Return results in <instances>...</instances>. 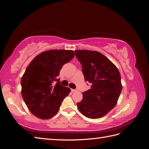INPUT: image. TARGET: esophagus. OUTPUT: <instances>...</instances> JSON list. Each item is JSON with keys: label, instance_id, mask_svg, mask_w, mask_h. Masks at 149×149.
<instances>
[{"label": "esophagus", "instance_id": "1", "mask_svg": "<svg viewBox=\"0 0 149 149\" xmlns=\"http://www.w3.org/2000/svg\"><path fill=\"white\" fill-rule=\"evenodd\" d=\"M77 91V90H76V89H71V91H72V92H75V91Z\"/></svg>", "mask_w": 149, "mask_h": 149}]
</instances>
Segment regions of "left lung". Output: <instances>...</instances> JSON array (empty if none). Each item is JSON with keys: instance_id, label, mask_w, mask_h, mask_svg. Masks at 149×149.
<instances>
[{"instance_id": "8db88e82", "label": "left lung", "mask_w": 149, "mask_h": 149, "mask_svg": "<svg viewBox=\"0 0 149 149\" xmlns=\"http://www.w3.org/2000/svg\"><path fill=\"white\" fill-rule=\"evenodd\" d=\"M81 64L86 81L91 89L83 93L77 103L79 111L90 119L105 116L116 105L122 90L120 74L117 67L102 53L87 49L75 50Z\"/></svg>"}]
</instances>
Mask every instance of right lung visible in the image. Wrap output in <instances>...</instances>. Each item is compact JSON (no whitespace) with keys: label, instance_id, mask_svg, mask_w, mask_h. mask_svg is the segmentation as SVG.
I'll return each instance as SVG.
<instances>
[{"label":"right lung","instance_id":"add662e5","mask_svg":"<svg viewBox=\"0 0 149 149\" xmlns=\"http://www.w3.org/2000/svg\"><path fill=\"white\" fill-rule=\"evenodd\" d=\"M74 56L73 50L51 49L40 53L26 68L21 79L22 96L36 117L42 119L53 118L71 92L70 88L60 85L57 76L63 66Z\"/></svg>","mask_w":149,"mask_h":149}]
</instances>
